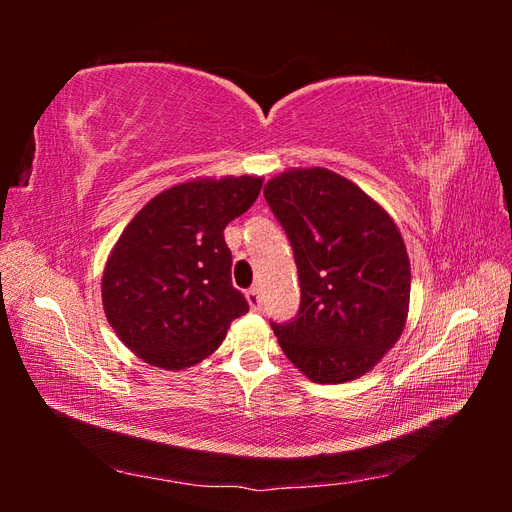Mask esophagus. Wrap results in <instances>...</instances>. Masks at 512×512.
<instances>
[{
  "label": "esophagus",
  "instance_id": "1",
  "mask_svg": "<svg viewBox=\"0 0 512 512\" xmlns=\"http://www.w3.org/2000/svg\"><path fill=\"white\" fill-rule=\"evenodd\" d=\"M245 299H247V303H250L252 309H258L260 307V292H258V288L247 290L245 292Z\"/></svg>",
  "mask_w": 512,
  "mask_h": 512
}]
</instances>
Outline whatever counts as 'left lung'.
<instances>
[{
  "instance_id": "left-lung-1",
  "label": "left lung",
  "mask_w": 512,
  "mask_h": 512,
  "mask_svg": "<svg viewBox=\"0 0 512 512\" xmlns=\"http://www.w3.org/2000/svg\"><path fill=\"white\" fill-rule=\"evenodd\" d=\"M297 262L301 307L271 324L294 367L318 384L361 378L406 327L410 260L393 218L329 168H290L265 185Z\"/></svg>"
}]
</instances>
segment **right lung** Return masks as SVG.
<instances>
[{"label":"right lung","instance_id":"add662e5","mask_svg":"<svg viewBox=\"0 0 512 512\" xmlns=\"http://www.w3.org/2000/svg\"><path fill=\"white\" fill-rule=\"evenodd\" d=\"M262 177L192 179L164 190L123 228L102 273L108 324L138 359L168 371L220 348L247 314L232 286L224 228L254 205Z\"/></svg>","mask_w":512,"mask_h":512}]
</instances>
